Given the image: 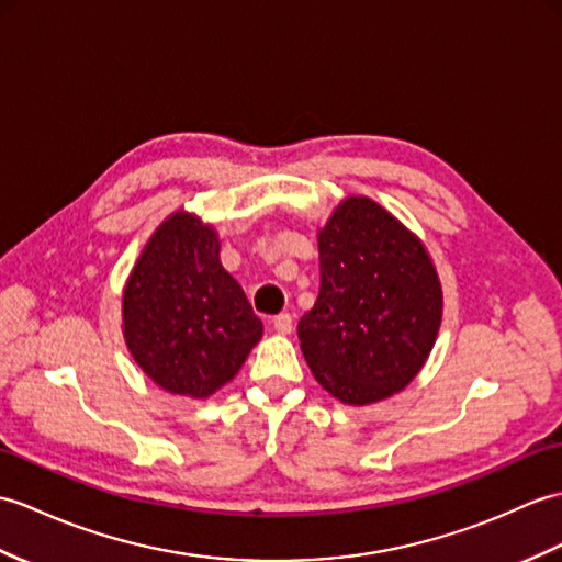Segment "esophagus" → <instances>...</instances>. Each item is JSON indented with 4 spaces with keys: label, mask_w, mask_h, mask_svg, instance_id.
Segmentation results:
<instances>
[{
    "label": "esophagus",
    "mask_w": 562,
    "mask_h": 562,
    "mask_svg": "<svg viewBox=\"0 0 562 562\" xmlns=\"http://www.w3.org/2000/svg\"><path fill=\"white\" fill-rule=\"evenodd\" d=\"M272 330L280 335H290L292 333V316L290 313H280V316L272 318Z\"/></svg>",
    "instance_id": "1"
}]
</instances>
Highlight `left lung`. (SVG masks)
I'll return each instance as SVG.
<instances>
[{
    "label": "left lung",
    "instance_id": "8db88e82",
    "mask_svg": "<svg viewBox=\"0 0 562 562\" xmlns=\"http://www.w3.org/2000/svg\"><path fill=\"white\" fill-rule=\"evenodd\" d=\"M321 290L296 325L323 390L351 407L407 387L436 345L442 286L424 241L381 203L347 195L318 229Z\"/></svg>",
    "mask_w": 562,
    "mask_h": 562
}]
</instances>
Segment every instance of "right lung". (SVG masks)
I'll return each mask as SVG.
<instances>
[{
    "label": "right lung",
    "instance_id": "obj_1",
    "mask_svg": "<svg viewBox=\"0 0 562 562\" xmlns=\"http://www.w3.org/2000/svg\"><path fill=\"white\" fill-rule=\"evenodd\" d=\"M122 333L165 393L205 400L239 373L263 323L222 268L211 222L177 211L150 234L124 284Z\"/></svg>",
    "mask_w": 562,
    "mask_h": 562
}]
</instances>
